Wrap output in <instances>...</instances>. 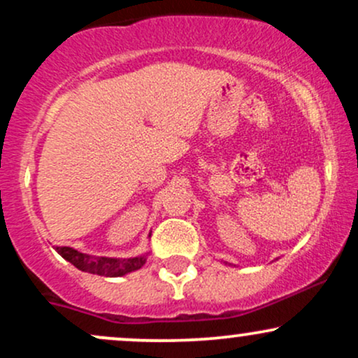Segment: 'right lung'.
<instances>
[{
	"label": "right lung",
	"mask_w": 358,
	"mask_h": 358,
	"mask_svg": "<svg viewBox=\"0 0 358 358\" xmlns=\"http://www.w3.org/2000/svg\"><path fill=\"white\" fill-rule=\"evenodd\" d=\"M57 252L60 254L65 261L76 266L77 269L85 271L90 274H99V276L117 278L124 276L127 273H133L146 262V256L129 257V259H114V257H96L89 254H82L79 250L72 248H57Z\"/></svg>",
	"instance_id": "right-lung-1"
}]
</instances>
